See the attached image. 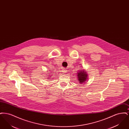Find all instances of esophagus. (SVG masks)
<instances>
[{
  "mask_svg": "<svg viewBox=\"0 0 129 129\" xmlns=\"http://www.w3.org/2000/svg\"><path fill=\"white\" fill-rule=\"evenodd\" d=\"M67 71H66V70H64V71H62V74H66L67 73Z\"/></svg>",
  "mask_w": 129,
  "mask_h": 129,
  "instance_id": "obj_1",
  "label": "esophagus"
}]
</instances>
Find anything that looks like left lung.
<instances>
[{"mask_svg": "<svg viewBox=\"0 0 129 129\" xmlns=\"http://www.w3.org/2000/svg\"><path fill=\"white\" fill-rule=\"evenodd\" d=\"M76 75H77L78 81L80 84L85 83L88 78L87 74L85 70H80L79 71L77 72Z\"/></svg>", "mask_w": 129, "mask_h": 129, "instance_id": "obj_1", "label": "left lung"}]
</instances>
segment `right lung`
<instances>
[{
	"instance_id": "add662e5",
	"label": "right lung",
	"mask_w": 129,
	"mask_h": 129,
	"mask_svg": "<svg viewBox=\"0 0 129 129\" xmlns=\"http://www.w3.org/2000/svg\"><path fill=\"white\" fill-rule=\"evenodd\" d=\"M48 77H49V76H48ZM50 77H50V78H48V79H48V80H49V79H50Z\"/></svg>"
}]
</instances>
